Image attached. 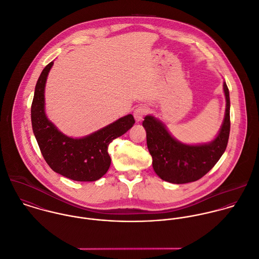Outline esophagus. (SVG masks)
Listing matches in <instances>:
<instances>
[{
    "label": "esophagus",
    "mask_w": 259,
    "mask_h": 259,
    "mask_svg": "<svg viewBox=\"0 0 259 259\" xmlns=\"http://www.w3.org/2000/svg\"><path fill=\"white\" fill-rule=\"evenodd\" d=\"M147 112H148V110L146 109V107H144V106H139V107H137V108L134 110L133 116H134L135 120H136L137 122H139V121H141V120L145 117V115L147 114Z\"/></svg>",
    "instance_id": "obj_1"
}]
</instances>
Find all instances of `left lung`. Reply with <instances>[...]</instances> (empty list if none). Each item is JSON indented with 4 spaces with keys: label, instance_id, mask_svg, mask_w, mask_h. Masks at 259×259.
I'll return each mask as SVG.
<instances>
[{
    "label": "left lung",
    "instance_id": "1",
    "mask_svg": "<svg viewBox=\"0 0 259 259\" xmlns=\"http://www.w3.org/2000/svg\"><path fill=\"white\" fill-rule=\"evenodd\" d=\"M226 97L225 119L216 139L204 145L180 143L167 132L165 127L152 116H146L142 123L146 130L149 153L156 175L172 184H187L200 180L208 174L226 150L230 134V98L224 82Z\"/></svg>",
    "mask_w": 259,
    "mask_h": 259
}]
</instances>
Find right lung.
Returning a JSON list of instances; mask_svg holds the SVG:
<instances>
[{"mask_svg": "<svg viewBox=\"0 0 259 259\" xmlns=\"http://www.w3.org/2000/svg\"><path fill=\"white\" fill-rule=\"evenodd\" d=\"M53 61L42 70L31 105L33 133L40 151L50 168L72 181L95 182L109 169V144L125 134L135 123L130 114L87 136L73 139L63 135L48 121L44 113V88Z\"/></svg>", "mask_w": 259, "mask_h": 259, "instance_id": "1", "label": "right lung"}]
</instances>
